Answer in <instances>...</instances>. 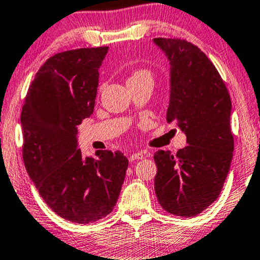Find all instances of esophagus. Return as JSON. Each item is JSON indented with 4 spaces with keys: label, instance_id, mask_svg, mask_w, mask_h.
Wrapping results in <instances>:
<instances>
[{
    "label": "esophagus",
    "instance_id": "obj_1",
    "mask_svg": "<svg viewBox=\"0 0 260 260\" xmlns=\"http://www.w3.org/2000/svg\"><path fill=\"white\" fill-rule=\"evenodd\" d=\"M142 158H145V152H142V151H140V152H136V153H133L130 156L131 162L136 161V159H142Z\"/></svg>",
    "mask_w": 260,
    "mask_h": 260
}]
</instances>
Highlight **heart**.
I'll use <instances>...</instances> for the list:
<instances>
[{
    "label": "heart",
    "mask_w": 260,
    "mask_h": 260,
    "mask_svg": "<svg viewBox=\"0 0 260 260\" xmlns=\"http://www.w3.org/2000/svg\"><path fill=\"white\" fill-rule=\"evenodd\" d=\"M145 80L152 81V72L147 69H136L130 74L129 78H127V83L140 82V81Z\"/></svg>",
    "instance_id": "1"
}]
</instances>
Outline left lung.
Masks as SVG:
<instances>
[{"instance_id": "left-lung-1", "label": "left lung", "mask_w": 260, "mask_h": 260, "mask_svg": "<svg viewBox=\"0 0 260 260\" xmlns=\"http://www.w3.org/2000/svg\"><path fill=\"white\" fill-rule=\"evenodd\" d=\"M154 43L172 66L167 121L184 131L188 144L174 154L154 153V191L169 214L197 216L217 199L231 166V98L216 67L197 45L179 38H156Z\"/></svg>"}]
</instances>
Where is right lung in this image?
Masks as SVG:
<instances>
[{"label": "right lung", "instance_id": "1", "mask_svg": "<svg viewBox=\"0 0 260 260\" xmlns=\"http://www.w3.org/2000/svg\"><path fill=\"white\" fill-rule=\"evenodd\" d=\"M108 46L57 52L37 72L22 107L23 161L55 214L76 223L106 217L114 209L129 161L120 151L83 157L77 125L94 108L98 69Z\"/></svg>", "mask_w": 260, "mask_h": 260}]
</instances>
